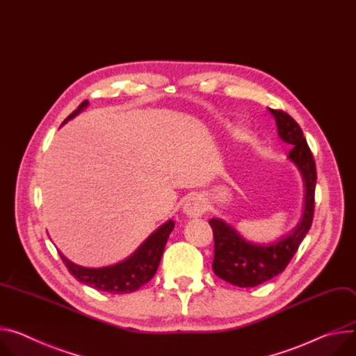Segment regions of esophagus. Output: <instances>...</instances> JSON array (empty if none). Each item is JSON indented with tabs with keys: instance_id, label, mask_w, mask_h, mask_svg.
<instances>
[{
	"instance_id": "esophagus-1",
	"label": "esophagus",
	"mask_w": 356,
	"mask_h": 356,
	"mask_svg": "<svg viewBox=\"0 0 356 356\" xmlns=\"http://www.w3.org/2000/svg\"><path fill=\"white\" fill-rule=\"evenodd\" d=\"M182 211L188 218H200L205 212V202L198 195L189 196L182 207Z\"/></svg>"
}]
</instances>
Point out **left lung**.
Segmentation results:
<instances>
[{
	"mask_svg": "<svg viewBox=\"0 0 356 356\" xmlns=\"http://www.w3.org/2000/svg\"><path fill=\"white\" fill-rule=\"evenodd\" d=\"M268 111L274 117L282 141L293 147L289 152V160L298 170L304 184L302 215L289 233L268 243L248 241L232 223L220 218L209 220L215 241L212 268L222 280L243 289L263 284L284 271L308 233L314 216L317 171L302 130L287 113L273 108H268Z\"/></svg>",
	"mask_w": 356,
	"mask_h": 356,
	"instance_id": "obj_1",
	"label": "left lung"
}]
</instances>
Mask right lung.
Segmentation results:
<instances>
[{
    "label": "right lung",
    "mask_w": 356,
    "mask_h": 356,
    "mask_svg": "<svg viewBox=\"0 0 356 356\" xmlns=\"http://www.w3.org/2000/svg\"><path fill=\"white\" fill-rule=\"evenodd\" d=\"M88 106L89 102L85 100L66 118L63 124L72 120L73 117H76ZM174 226L175 223L172 219L167 220L160 227L155 229L136 249L134 253H131L127 259L111 266L85 267L73 263L62 252H58L65 266L77 282L111 294L133 293L152 279V275L158 268V264L161 261L164 248Z\"/></svg>",
    "instance_id": "add662e5"
}]
</instances>
